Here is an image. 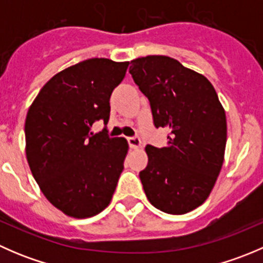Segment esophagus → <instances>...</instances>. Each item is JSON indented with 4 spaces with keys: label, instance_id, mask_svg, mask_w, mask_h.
Wrapping results in <instances>:
<instances>
[{
    "label": "esophagus",
    "instance_id": "esophagus-1",
    "mask_svg": "<svg viewBox=\"0 0 263 263\" xmlns=\"http://www.w3.org/2000/svg\"><path fill=\"white\" fill-rule=\"evenodd\" d=\"M127 142H128L129 147L131 148L141 147V140H140V137H137V136L127 137Z\"/></svg>",
    "mask_w": 263,
    "mask_h": 263
}]
</instances>
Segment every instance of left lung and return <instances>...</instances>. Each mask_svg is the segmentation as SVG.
<instances>
[{
    "mask_svg": "<svg viewBox=\"0 0 263 263\" xmlns=\"http://www.w3.org/2000/svg\"><path fill=\"white\" fill-rule=\"evenodd\" d=\"M129 73L150 102L154 126L169 131L165 146L145 147L140 179L147 200L166 214L190 213L205 202L221 171L224 108L211 82L174 58H136Z\"/></svg>",
    "mask_w": 263,
    "mask_h": 263,
    "instance_id": "8db88e82",
    "label": "left lung"
}]
</instances>
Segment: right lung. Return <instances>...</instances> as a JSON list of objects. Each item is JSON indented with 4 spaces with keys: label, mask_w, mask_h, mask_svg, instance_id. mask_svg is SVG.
Returning <instances> with one entry per match:
<instances>
[{
    "label": "right lung",
    "mask_w": 263,
    "mask_h": 263,
    "mask_svg": "<svg viewBox=\"0 0 263 263\" xmlns=\"http://www.w3.org/2000/svg\"><path fill=\"white\" fill-rule=\"evenodd\" d=\"M129 62L90 58L61 71L42 87L25 121L26 159L53 206L68 216H94L109 205L128 144L109 137V99Z\"/></svg>",
    "instance_id": "obj_1"
}]
</instances>
